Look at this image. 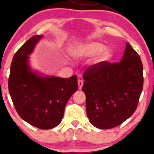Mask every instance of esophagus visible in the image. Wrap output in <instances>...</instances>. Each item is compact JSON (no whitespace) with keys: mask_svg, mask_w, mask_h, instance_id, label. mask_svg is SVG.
I'll return each instance as SVG.
<instances>
[{"mask_svg":"<svg viewBox=\"0 0 154 154\" xmlns=\"http://www.w3.org/2000/svg\"><path fill=\"white\" fill-rule=\"evenodd\" d=\"M78 84H79V89L81 90V88L83 85V81H82V80H79V81H78Z\"/></svg>","mask_w":154,"mask_h":154,"instance_id":"obj_1","label":"esophagus"}]
</instances>
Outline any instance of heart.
I'll list each match as a JSON object with an SVG mask.
<instances>
[{
  "label": "heart",
  "mask_w": 154,
  "mask_h": 154,
  "mask_svg": "<svg viewBox=\"0 0 154 154\" xmlns=\"http://www.w3.org/2000/svg\"><path fill=\"white\" fill-rule=\"evenodd\" d=\"M102 43L99 42H89L77 46H73L69 50L71 55L75 57H93L99 54L97 59V62H104L112 57V51L109 48H105Z\"/></svg>",
  "instance_id": "1"
}]
</instances>
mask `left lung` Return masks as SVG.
Wrapping results in <instances>:
<instances>
[{
    "instance_id": "1",
    "label": "left lung",
    "mask_w": 154,
    "mask_h": 154,
    "mask_svg": "<svg viewBox=\"0 0 154 154\" xmlns=\"http://www.w3.org/2000/svg\"><path fill=\"white\" fill-rule=\"evenodd\" d=\"M83 78L87 116L94 127H117L136 111L144 84L143 65L128 43L121 62L92 65Z\"/></svg>"
}]
</instances>
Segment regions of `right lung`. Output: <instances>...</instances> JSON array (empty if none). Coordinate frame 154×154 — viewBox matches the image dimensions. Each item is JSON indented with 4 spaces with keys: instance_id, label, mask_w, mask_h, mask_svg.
I'll return each mask as SVG.
<instances>
[{
    "instance_id": "obj_1",
    "label": "right lung",
    "mask_w": 154,
    "mask_h": 154,
    "mask_svg": "<svg viewBox=\"0 0 154 154\" xmlns=\"http://www.w3.org/2000/svg\"><path fill=\"white\" fill-rule=\"evenodd\" d=\"M42 37L32 36L14 54L8 89L19 116L34 127L48 130L61 123L65 106L79 85L76 75L69 79L44 77L31 70L29 55Z\"/></svg>"
}]
</instances>
